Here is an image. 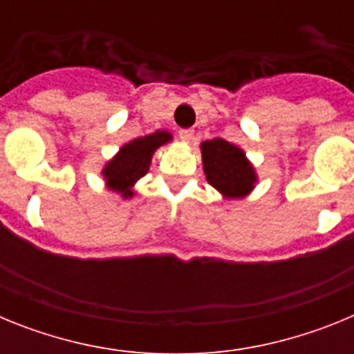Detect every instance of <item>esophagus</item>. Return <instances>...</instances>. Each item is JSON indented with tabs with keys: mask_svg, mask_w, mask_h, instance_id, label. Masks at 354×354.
Returning <instances> with one entry per match:
<instances>
[{
	"mask_svg": "<svg viewBox=\"0 0 354 354\" xmlns=\"http://www.w3.org/2000/svg\"><path fill=\"white\" fill-rule=\"evenodd\" d=\"M193 134H195V131L193 129H180L179 131V136L184 140V142H189V140H193Z\"/></svg>",
	"mask_w": 354,
	"mask_h": 354,
	"instance_id": "34e87169",
	"label": "esophagus"
}]
</instances>
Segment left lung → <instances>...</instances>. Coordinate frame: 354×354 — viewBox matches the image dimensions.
Listing matches in <instances>:
<instances>
[{
    "label": "left lung",
    "mask_w": 354,
    "mask_h": 354,
    "mask_svg": "<svg viewBox=\"0 0 354 354\" xmlns=\"http://www.w3.org/2000/svg\"><path fill=\"white\" fill-rule=\"evenodd\" d=\"M204 171L209 184L230 198L245 196L255 184V174L243 150L221 138L202 143Z\"/></svg>",
    "instance_id": "1"
}]
</instances>
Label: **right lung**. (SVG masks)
I'll use <instances>...</instances> for the list:
<instances>
[{
	"mask_svg": "<svg viewBox=\"0 0 354 354\" xmlns=\"http://www.w3.org/2000/svg\"><path fill=\"white\" fill-rule=\"evenodd\" d=\"M170 140V133L158 131L150 136L134 140L126 147H122L120 154L113 161H109L102 171L109 187L124 196H133L131 186L149 171L150 158L154 154V150Z\"/></svg>",
	"mask_w": 354,
	"mask_h": 354,
	"instance_id": "obj_1",
	"label": "right lung"
}]
</instances>
